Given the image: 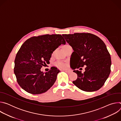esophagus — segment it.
<instances>
[{
  "label": "esophagus",
  "instance_id": "obj_1",
  "mask_svg": "<svg viewBox=\"0 0 121 121\" xmlns=\"http://www.w3.org/2000/svg\"><path fill=\"white\" fill-rule=\"evenodd\" d=\"M65 71L66 73H67L68 74H70V73H71L72 72V71L69 70H65Z\"/></svg>",
  "mask_w": 121,
  "mask_h": 121
}]
</instances>
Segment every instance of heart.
<instances>
[{"instance_id": "1", "label": "heart", "mask_w": 121, "mask_h": 121, "mask_svg": "<svg viewBox=\"0 0 121 121\" xmlns=\"http://www.w3.org/2000/svg\"><path fill=\"white\" fill-rule=\"evenodd\" d=\"M69 46H70L69 45H68V44H65V45L63 46L62 48H63V49H64V48H65L68 47H69ZM56 65H58L59 66L61 67H65L66 66V65L65 64V63H62V62H58V63L56 64Z\"/></svg>"}]
</instances>
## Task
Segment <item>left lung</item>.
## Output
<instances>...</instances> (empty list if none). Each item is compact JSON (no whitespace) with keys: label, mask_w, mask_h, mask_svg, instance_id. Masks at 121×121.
I'll use <instances>...</instances> for the list:
<instances>
[{"label":"left lung","mask_w":121,"mask_h":121,"mask_svg":"<svg viewBox=\"0 0 121 121\" xmlns=\"http://www.w3.org/2000/svg\"><path fill=\"white\" fill-rule=\"evenodd\" d=\"M62 35L74 50L71 57V68L75 69L86 65L84 73L78 70L73 71L78 78L73 83L85 91L99 90L111 72V58L104 43L90 33Z\"/></svg>","instance_id":"obj_1"}]
</instances>
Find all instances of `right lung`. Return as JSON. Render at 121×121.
I'll return each mask as SVG.
<instances>
[{
    "label": "right lung",
    "mask_w": 121,
    "mask_h": 121,
    "mask_svg": "<svg viewBox=\"0 0 121 121\" xmlns=\"http://www.w3.org/2000/svg\"><path fill=\"white\" fill-rule=\"evenodd\" d=\"M65 41L60 34H45L26 40L17 53L14 74L20 87L28 93L39 94L47 91L56 81L60 72L52 67L43 73L41 68L49 63L52 54Z\"/></svg>",
    "instance_id": "1"
}]
</instances>
